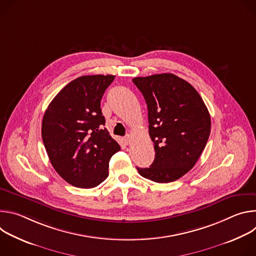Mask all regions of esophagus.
<instances>
[{"instance_id":"1","label":"esophagus","mask_w":256,"mask_h":256,"mask_svg":"<svg viewBox=\"0 0 256 256\" xmlns=\"http://www.w3.org/2000/svg\"><path fill=\"white\" fill-rule=\"evenodd\" d=\"M124 142H126V144H130V142H132V136H130V134H128V136H124Z\"/></svg>"}]
</instances>
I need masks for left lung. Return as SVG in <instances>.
<instances>
[{
    "label": "left lung",
    "mask_w": 256,
    "mask_h": 256,
    "mask_svg": "<svg viewBox=\"0 0 256 256\" xmlns=\"http://www.w3.org/2000/svg\"><path fill=\"white\" fill-rule=\"evenodd\" d=\"M148 107L149 134L155 160L138 173L158 184L186 174L202 153L210 132V116L198 91L173 74L132 79Z\"/></svg>",
    "instance_id": "left-lung-1"
}]
</instances>
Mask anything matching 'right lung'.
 <instances>
[{"instance_id": "1", "label": "right lung", "mask_w": 256, "mask_h": 256, "mask_svg": "<svg viewBox=\"0 0 256 256\" xmlns=\"http://www.w3.org/2000/svg\"><path fill=\"white\" fill-rule=\"evenodd\" d=\"M116 76H82L64 86L50 103L42 136L52 165L68 184L92 188L108 176L109 160L120 144L103 128L100 101Z\"/></svg>"}]
</instances>
